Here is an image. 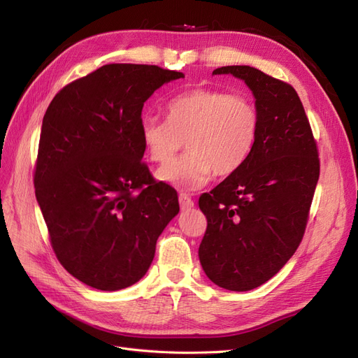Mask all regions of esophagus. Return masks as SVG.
I'll list each match as a JSON object with an SVG mask.
<instances>
[{"label": "esophagus", "instance_id": "esophagus-1", "mask_svg": "<svg viewBox=\"0 0 358 358\" xmlns=\"http://www.w3.org/2000/svg\"><path fill=\"white\" fill-rule=\"evenodd\" d=\"M179 204L182 210H191L194 208V200L185 192L179 194Z\"/></svg>", "mask_w": 358, "mask_h": 358}]
</instances>
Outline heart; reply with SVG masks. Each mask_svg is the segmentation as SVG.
Wrapping results in <instances>:
<instances>
[{
  "instance_id": "obj_1",
  "label": "heart",
  "mask_w": 358,
  "mask_h": 358,
  "mask_svg": "<svg viewBox=\"0 0 358 358\" xmlns=\"http://www.w3.org/2000/svg\"><path fill=\"white\" fill-rule=\"evenodd\" d=\"M259 117L245 94L194 88L167 103L166 119L145 117L140 134L146 157L155 164L171 161L185 140L188 152L157 173L180 189L204 187L213 175L231 176L251 155Z\"/></svg>"
}]
</instances>
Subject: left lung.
Masks as SVG:
<instances>
[{
	"label": "left lung",
	"instance_id": "obj_1",
	"mask_svg": "<svg viewBox=\"0 0 358 358\" xmlns=\"http://www.w3.org/2000/svg\"><path fill=\"white\" fill-rule=\"evenodd\" d=\"M213 74L245 80L259 125L242 169L199 199L208 220L199 257L213 284L249 291L273 278L303 239L320 178L318 146L289 83L249 66Z\"/></svg>",
	"mask_w": 358,
	"mask_h": 358
}]
</instances>
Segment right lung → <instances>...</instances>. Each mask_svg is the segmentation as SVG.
I'll list each match as a JSON object with an SVG mask.
<instances>
[{
    "label": "right lung",
    "instance_id": "right-lung-1",
    "mask_svg": "<svg viewBox=\"0 0 358 358\" xmlns=\"http://www.w3.org/2000/svg\"><path fill=\"white\" fill-rule=\"evenodd\" d=\"M183 78L146 64H107L53 96L43 117L36 197L58 262L101 291L136 284L152 263L178 192L142 161L145 101Z\"/></svg>",
    "mask_w": 358,
    "mask_h": 358
}]
</instances>
